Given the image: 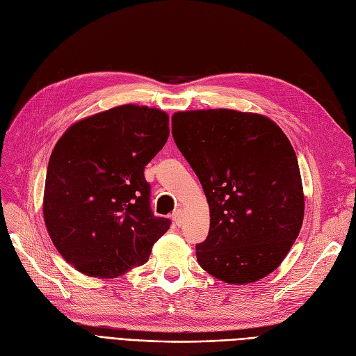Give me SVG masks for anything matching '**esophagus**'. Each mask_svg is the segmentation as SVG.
<instances>
[{"label":"esophagus","instance_id":"esophagus-1","mask_svg":"<svg viewBox=\"0 0 356 356\" xmlns=\"http://www.w3.org/2000/svg\"><path fill=\"white\" fill-rule=\"evenodd\" d=\"M172 219L175 220L177 225H181V224H182V212H181V209H177V211L172 213Z\"/></svg>","mask_w":356,"mask_h":356}]
</instances>
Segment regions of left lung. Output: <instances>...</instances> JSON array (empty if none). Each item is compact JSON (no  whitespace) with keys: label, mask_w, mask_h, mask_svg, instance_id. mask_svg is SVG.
Listing matches in <instances>:
<instances>
[{"label":"left lung","mask_w":356,"mask_h":356,"mask_svg":"<svg viewBox=\"0 0 356 356\" xmlns=\"http://www.w3.org/2000/svg\"><path fill=\"white\" fill-rule=\"evenodd\" d=\"M175 144L211 209L199 265L220 281L248 284L283 262L303 222L295 150L271 119L228 108L172 116Z\"/></svg>","instance_id":"left-lung-1"}]
</instances>
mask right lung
Returning a JSON list of instances; mask_svg holds the SVG:
<instances>
[{
  "mask_svg": "<svg viewBox=\"0 0 356 356\" xmlns=\"http://www.w3.org/2000/svg\"><path fill=\"white\" fill-rule=\"evenodd\" d=\"M169 137V118L119 106L72 125L51 153L44 219L56 249L79 273L115 278L147 262L170 227L150 207L144 168Z\"/></svg>",
  "mask_w": 356,
  "mask_h": 356,
  "instance_id": "add662e5",
  "label": "right lung"
}]
</instances>
